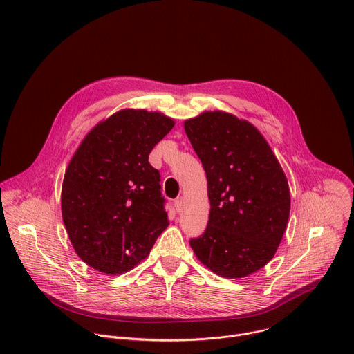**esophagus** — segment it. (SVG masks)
Instances as JSON below:
<instances>
[{"label": "esophagus", "mask_w": 354, "mask_h": 354, "mask_svg": "<svg viewBox=\"0 0 354 354\" xmlns=\"http://www.w3.org/2000/svg\"><path fill=\"white\" fill-rule=\"evenodd\" d=\"M174 206L176 209V212H180L182 210V206H183V197H178L175 201H174Z\"/></svg>", "instance_id": "esophagus-1"}]
</instances>
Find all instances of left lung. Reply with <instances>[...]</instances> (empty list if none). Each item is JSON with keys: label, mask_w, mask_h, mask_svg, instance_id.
<instances>
[{"label": "left lung", "mask_w": 354, "mask_h": 354, "mask_svg": "<svg viewBox=\"0 0 354 354\" xmlns=\"http://www.w3.org/2000/svg\"><path fill=\"white\" fill-rule=\"evenodd\" d=\"M185 131L207 176L205 232L189 241L213 273L241 279L274 257L290 216L287 178L259 130L231 113L205 112Z\"/></svg>", "instance_id": "8db88e82"}]
</instances>
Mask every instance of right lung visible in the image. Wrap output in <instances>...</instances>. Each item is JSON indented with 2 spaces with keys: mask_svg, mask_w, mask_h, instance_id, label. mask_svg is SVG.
<instances>
[{
  "mask_svg": "<svg viewBox=\"0 0 354 354\" xmlns=\"http://www.w3.org/2000/svg\"><path fill=\"white\" fill-rule=\"evenodd\" d=\"M175 126L171 118L123 109L96 124L71 158L62 213L77 255L120 274L147 258L168 227L161 175L148 156Z\"/></svg>",
  "mask_w": 354,
  "mask_h": 354,
  "instance_id": "add662e5",
  "label": "right lung"
}]
</instances>
